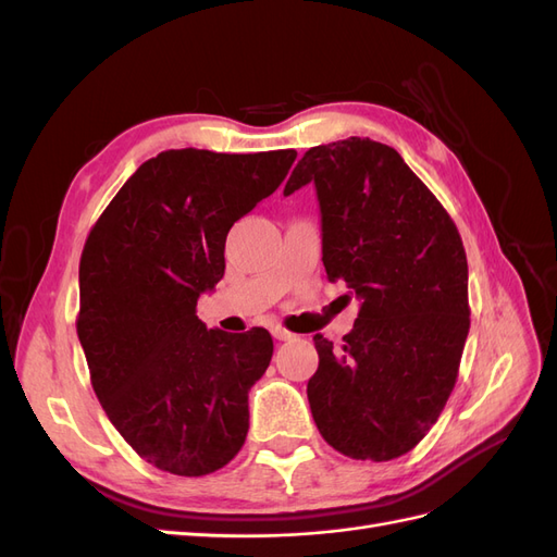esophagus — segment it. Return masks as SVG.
<instances>
[{
  "mask_svg": "<svg viewBox=\"0 0 557 557\" xmlns=\"http://www.w3.org/2000/svg\"><path fill=\"white\" fill-rule=\"evenodd\" d=\"M272 334H274V339L276 342H290L293 339V332H288L285 327H281V325H276V327H272Z\"/></svg>",
  "mask_w": 557,
  "mask_h": 557,
  "instance_id": "1",
  "label": "esophagus"
}]
</instances>
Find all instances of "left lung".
<instances>
[{"mask_svg":"<svg viewBox=\"0 0 557 557\" xmlns=\"http://www.w3.org/2000/svg\"><path fill=\"white\" fill-rule=\"evenodd\" d=\"M315 185L323 264L362 301L344 344L315 334L307 395L323 440L385 462L430 432L469 332L467 256L453 218L395 148L350 137L309 148L283 195Z\"/></svg>","mask_w":557,"mask_h":557,"instance_id":"left-lung-1","label":"left lung"}]
</instances>
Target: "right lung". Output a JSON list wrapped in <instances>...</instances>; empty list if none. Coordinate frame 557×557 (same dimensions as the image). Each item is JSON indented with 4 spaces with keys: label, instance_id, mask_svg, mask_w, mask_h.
Here are the masks:
<instances>
[{
    "label": "right lung",
    "instance_id": "obj_1",
    "mask_svg": "<svg viewBox=\"0 0 557 557\" xmlns=\"http://www.w3.org/2000/svg\"><path fill=\"white\" fill-rule=\"evenodd\" d=\"M297 153L164 150L92 225L78 264V342L92 391L146 462L207 476L246 442L248 391L272 334L207 330L197 299L225 274L230 227L272 195Z\"/></svg>",
    "mask_w": 557,
    "mask_h": 557
}]
</instances>
